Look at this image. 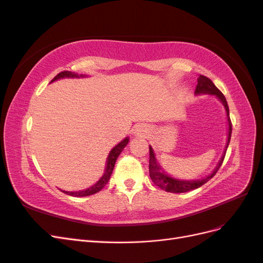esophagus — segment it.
<instances>
[{"label":"esophagus","mask_w":263,"mask_h":263,"mask_svg":"<svg viewBox=\"0 0 263 263\" xmlns=\"http://www.w3.org/2000/svg\"><path fill=\"white\" fill-rule=\"evenodd\" d=\"M147 132H148L147 127L142 126V125H138V126L135 127L134 135H135V136H137V137H144L147 135Z\"/></svg>","instance_id":"1"}]
</instances>
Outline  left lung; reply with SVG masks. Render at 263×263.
I'll return each instance as SVG.
<instances>
[{"instance_id": "1", "label": "left lung", "mask_w": 263, "mask_h": 263, "mask_svg": "<svg viewBox=\"0 0 263 263\" xmlns=\"http://www.w3.org/2000/svg\"><path fill=\"white\" fill-rule=\"evenodd\" d=\"M195 95H214L215 98L218 99V101L221 103L222 106H224L226 116H227V125H228L226 146L224 149V153H222L216 166H215L209 176H206L205 178H202L200 180H182V179H177V178H173V177L169 176V174L163 170L160 163L158 162L153 147L149 146V155H150L149 156L150 157L149 158V174H150V178L157 186L166 191V192L184 193V192H189V191L195 190L197 187L202 186L203 184H205L206 182H208L210 179H212L215 176V174H216V172L220 168L222 161H224L225 154L227 151L229 141H230V137H232V129L233 128H232V123H230V118H229V108H228L227 101H226L224 95H222V93L217 89L216 86H215V84L210 80L209 78H206L201 74L197 78V85L195 89Z\"/></svg>"}]
</instances>
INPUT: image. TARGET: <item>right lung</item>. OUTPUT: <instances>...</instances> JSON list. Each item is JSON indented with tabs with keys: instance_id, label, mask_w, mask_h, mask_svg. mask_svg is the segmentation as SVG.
<instances>
[{
	"instance_id": "obj_1",
	"label": "right lung",
	"mask_w": 263,
	"mask_h": 263,
	"mask_svg": "<svg viewBox=\"0 0 263 263\" xmlns=\"http://www.w3.org/2000/svg\"><path fill=\"white\" fill-rule=\"evenodd\" d=\"M66 78L67 79H76V78L79 79V78H87V76L86 74H78L76 72H71V71H63V72H60L59 74L55 76L51 80V82L60 80V79H66ZM128 142H129V137H126L121 142H118V144L114 148H112V150L109 151V154L106 158V164H105L104 173H103V176L100 178V180L97 183H94L92 186H90L89 189L81 190V191H73V192L61 190L62 192L68 194V195H71V196H76V197L89 196V195H92V194L100 192V191L107 184V182L110 178V174H112V172H113V169H114V165H115L117 158H118L119 155H121V153L124 150V148L127 146Z\"/></svg>"
}]
</instances>
